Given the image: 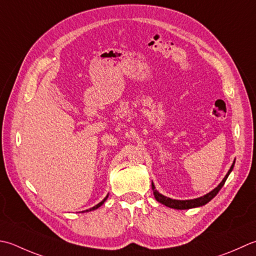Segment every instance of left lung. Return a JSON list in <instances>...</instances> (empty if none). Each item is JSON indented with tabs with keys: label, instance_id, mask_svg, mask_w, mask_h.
I'll use <instances>...</instances> for the list:
<instances>
[{
	"label": "left lung",
	"instance_id": "obj_1",
	"mask_svg": "<svg viewBox=\"0 0 256 256\" xmlns=\"http://www.w3.org/2000/svg\"><path fill=\"white\" fill-rule=\"evenodd\" d=\"M234 164H235V160L233 164L231 165V168H230L228 172L225 175L224 178L222 180V182L220 183L216 188L214 190H212L211 192H208V194L203 195L201 198H193V200H174V198H170L168 196H165V195L160 193L156 188H155L154 184L152 182V190H153V194H154V198H156V201L162 203L163 205L168 208H175V210H188V208H198V206H203L206 203H208L218 193L220 190L223 188V185L226 181V178H228L230 173L232 172V170L234 168Z\"/></svg>",
	"mask_w": 256,
	"mask_h": 256
}]
</instances>
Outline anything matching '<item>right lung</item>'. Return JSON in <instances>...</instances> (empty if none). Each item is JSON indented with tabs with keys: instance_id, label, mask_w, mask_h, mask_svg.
I'll return each instance as SVG.
<instances>
[{
	"instance_id": "right-lung-1",
	"label": "right lung",
	"mask_w": 256,
	"mask_h": 256,
	"mask_svg": "<svg viewBox=\"0 0 256 256\" xmlns=\"http://www.w3.org/2000/svg\"><path fill=\"white\" fill-rule=\"evenodd\" d=\"M108 198V194L106 195V196H105L104 198V200H103V201H101V202H100L98 204H96V205H95V206H93V208H88V210H85V211H83L82 213H84V212H90V211H94V210H96V208H98L100 206H101V205H103V203L105 202V201H106V198Z\"/></svg>"
}]
</instances>
